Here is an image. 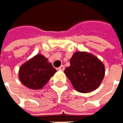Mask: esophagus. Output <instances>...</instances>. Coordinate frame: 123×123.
<instances>
[{"mask_svg":"<svg viewBox=\"0 0 123 123\" xmlns=\"http://www.w3.org/2000/svg\"><path fill=\"white\" fill-rule=\"evenodd\" d=\"M59 71H64V69H65V67H64V66H60L58 68H57Z\"/></svg>","mask_w":123,"mask_h":123,"instance_id":"obj_1","label":"esophagus"}]
</instances>
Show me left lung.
Wrapping results in <instances>:
<instances>
[{
    "mask_svg": "<svg viewBox=\"0 0 123 123\" xmlns=\"http://www.w3.org/2000/svg\"><path fill=\"white\" fill-rule=\"evenodd\" d=\"M70 63L64 73L77 92L89 93L100 86L104 79L105 68L98 57L89 52H76Z\"/></svg>",
    "mask_w": 123,
    "mask_h": 123,
    "instance_id": "left-lung-1",
    "label": "left lung"
}]
</instances>
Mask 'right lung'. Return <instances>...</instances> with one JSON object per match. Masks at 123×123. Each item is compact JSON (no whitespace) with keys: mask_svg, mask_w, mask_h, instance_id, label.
Listing matches in <instances>:
<instances>
[{"mask_svg":"<svg viewBox=\"0 0 123 123\" xmlns=\"http://www.w3.org/2000/svg\"><path fill=\"white\" fill-rule=\"evenodd\" d=\"M47 58L41 54H37L22 64L18 71V78L21 82L31 89H41L55 74Z\"/></svg>","mask_w":123,"mask_h":123,"instance_id":"right-lung-1","label":"right lung"}]
</instances>
